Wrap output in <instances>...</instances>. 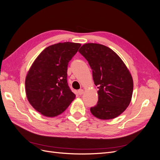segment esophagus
<instances>
[{"label":"esophagus","instance_id":"34e87169","mask_svg":"<svg viewBox=\"0 0 160 160\" xmlns=\"http://www.w3.org/2000/svg\"><path fill=\"white\" fill-rule=\"evenodd\" d=\"M83 90L82 89H79V90H78V93L81 95H83Z\"/></svg>","mask_w":160,"mask_h":160}]
</instances>
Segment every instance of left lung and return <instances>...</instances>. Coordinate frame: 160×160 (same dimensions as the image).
<instances>
[{"label":"left lung","instance_id":"left-lung-1","mask_svg":"<svg viewBox=\"0 0 160 160\" xmlns=\"http://www.w3.org/2000/svg\"><path fill=\"white\" fill-rule=\"evenodd\" d=\"M79 52L88 61L98 86V101L90 109L101 119L115 118L126 109L132 99L133 82L127 67L109 47L96 43L82 46Z\"/></svg>","mask_w":160,"mask_h":160}]
</instances>
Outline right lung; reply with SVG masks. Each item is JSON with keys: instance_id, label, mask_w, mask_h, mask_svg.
I'll use <instances>...</instances> for the list:
<instances>
[{"instance_id": "add662e5", "label": "right lung", "mask_w": 160, "mask_h": 160, "mask_svg": "<svg viewBox=\"0 0 160 160\" xmlns=\"http://www.w3.org/2000/svg\"><path fill=\"white\" fill-rule=\"evenodd\" d=\"M80 47L79 43L70 42L48 47L28 71L25 80L27 99L42 115H59L75 99L67 83V67Z\"/></svg>"}]
</instances>
